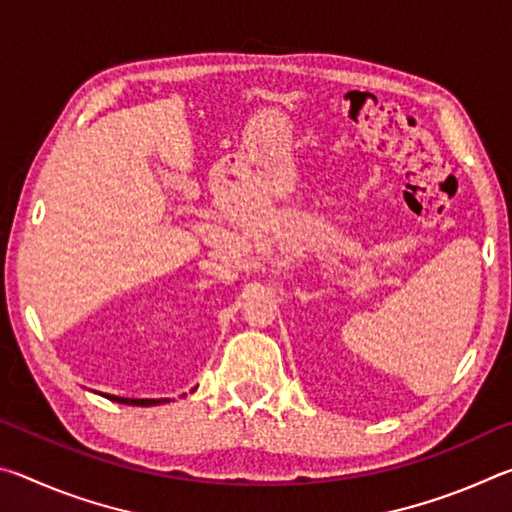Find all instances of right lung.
<instances>
[{"instance_id": "add662e5", "label": "right lung", "mask_w": 512, "mask_h": 512, "mask_svg": "<svg viewBox=\"0 0 512 512\" xmlns=\"http://www.w3.org/2000/svg\"><path fill=\"white\" fill-rule=\"evenodd\" d=\"M110 397L112 402H119V404H128V406H155V404H162V402H169V400H128V397H115V395H106Z\"/></svg>"}]
</instances>
